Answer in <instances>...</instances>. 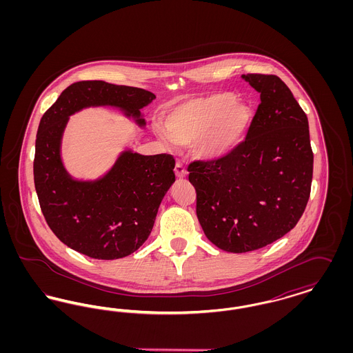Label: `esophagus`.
<instances>
[{"instance_id":"1","label":"esophagus","mask_w":353,"mask_h":353,"mask_svg":"<svg viewBox=\"0 0 353 353\" xmlns=\"http://www.w3.org/2000/svg\"><path fill=\"white\" fill-rule=\"evenodd\" d=\"M174 173H176V176H177L179 179H184V177H186V174H188V170H186L184 164H183L181 161H177V163H176V167H174Z\"/></svg>"}]
</instances>
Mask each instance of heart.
Wrapping results in <instances>:
<instances>
[{"mask_svg":"<svg viewBox=\"0 0 353 353\" xmlns=\"http://www.w3.org/2000/svg\"><path fill=\"white\" fill-rule=\"evenodd\" d=\"M250 118L246 104L235 101L233 94L219 92L176 107L165 118L169 132L159 130V136L168 144L196 143L202 157L219 159L241 141Z\"/></svg>","mask_w":353,"mask_h":353,"instance_id":"heart-1","label":"heart"}]
</instances>
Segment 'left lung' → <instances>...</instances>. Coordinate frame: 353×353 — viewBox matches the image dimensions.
Returning a JSON list of instances; mask_svg holds the SVG:
<instances>
[{
  "instance_id": "obj_1",
  "label": "left lung",
  "mask_w": 353,
  "mask_h": 353,
  "mask_svg": "<svg viewBox=\"0 0 353 353\" xmlns=\"http://www.w3.org/2000/svg\"><path fill=\"white\" fill-rule=\"evenodd\" d=\"M261 103L246 139L213 160L189 164L196 213L221 250L265 248L295 228L311 193L314 153L308 119L276 75H242Z\"/></svg>"
}]
</instances>
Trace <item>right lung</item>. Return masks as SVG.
Masks as SVG:
<instances>
[{"mask_svg":"<svg viewBox=\"0 0 353 353\" xmlns=\"http://www.w3.org/2000/svg\"><path fill=\"white\" fill-rule=\"evenodd\" d=\"M147 90L84 81L68 85L43 114L35 139L34 185L52 233L75 252L95 259H118L136 252L151 234L159 206L174 183L168 153H121L98 181H75L63 168L61 139L68 117L91 105H115L127 117L154 99Z\"/></svg>","mask_w":353,"mask_h":353,"instance_id":"obj_1","label":"right lung"}]
</instances>
